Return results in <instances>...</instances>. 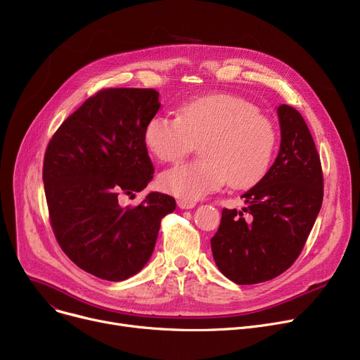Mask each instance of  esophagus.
Returning a JSON list of instances; mask_svg holds the SVG:
<instances>
[{"mask_svg":"<svg viewBox=\"0 0 360 360\" xmlns=\"http://www.w3.org/2000/svg\"><path fill=\"white\" fill-rule=\"evenodd\" d=\"M178 207L182 210H188V209H194L195 202L194 201H186V200H178Z\"/></svg>","mask_w":360,"mask_h":360,"instance_id":"esophagus-1","label":"esophagus"}]
</instances>
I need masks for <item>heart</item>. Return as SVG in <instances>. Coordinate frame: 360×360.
<instances>
[{
  "instance_id": "b5f03b06",
  "label": "heart",
  "mask_w": 360,
  "mask_h": 360,
  "mask_svg": "<svg viewBox=\"0 0 360 360\" xmlns=\"http://www.w3.org/2000/svg\"><path fill=\"white\" fill-rule=\"evenodd\" d=\"M144 143L158 160L174 163L201 143V160L160 175L162 190L194 201L229 181L235 188L258 182L269 170L277 143L274 124L252 102L232 94H210L158 113L144 128Z\"/></svg>"
}]
</instances>
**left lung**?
Listing matches in <instances>:
<instances>
[{
    "mask_svg": "<svg viewBox=\"0 0 360 360\" xmlns=\"http://www.w3.org/2000/svg\"><path fill=\"white\" fill-rule=\"evenodd\" d=\"M281 143L264 178L242 198V212L223 209L212 238L219 270L236 285H257L285 273L305 247L324 197V176L300 113L277 108Z\"/></svg>",
    "mask_w": 360,
    "mask_h": 360,
    "instance_id": "left-lung-1",
    "label": "left lung"
}]
</instances>
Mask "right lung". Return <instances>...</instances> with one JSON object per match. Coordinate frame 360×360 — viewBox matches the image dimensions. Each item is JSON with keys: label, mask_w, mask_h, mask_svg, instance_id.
Masks as SVG:
<instances>
[{"label": "right lung", "mask_w": 360, "mask_h": 360, "mask_svg": "<svg viewBox=\"0 0 360 360\" xmlns=\"http://www.w3.org/2000/svg\"><path fill=\"white\" fill-rule=\"evenodd\" d=\"M160 108L155 89H103L60 125L42 178L56 242L82 270L109 281L139 273L155 250L175 198L150 193L122 207L153 178L144 128Z\"/></svg>", "instance_id": "1"}]
</instances>
